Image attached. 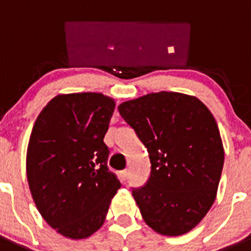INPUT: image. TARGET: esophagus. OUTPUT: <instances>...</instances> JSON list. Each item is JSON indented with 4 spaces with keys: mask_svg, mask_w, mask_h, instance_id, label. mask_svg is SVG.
I'll list each match as a JSON object with an SVG mask.
<instances>
[{
    "mask_svg": "<svg viewBox=\"0 0 251 251\" xmlns=\"http://www.w3.org/2000/svg\"><path fill=\"white\" fill-rule=\"evenodd\" d=\"M121 176H122V179H123V181H127V178L129 177V171H128V170L122 171Z\"/></svg>",
    "mask_w": 251,
    "mask_h": 251,
    "instance_id": "esophagus-1",
    "label": "esophagus"
}]
</instances>
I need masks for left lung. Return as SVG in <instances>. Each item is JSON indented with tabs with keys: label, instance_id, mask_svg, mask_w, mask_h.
<instances>
[{
	"label": "left lung",
	"instance_id": "left-lung-1",
	"mask_svg": "<svg viewBox=\"0 0 251 251\" xmlns=\"http://www.w3.org/2000/svg\"><path fill=\"white\" fill-rule=\"evenodd\" d=\"M118 110L150 154V178L132 191L143 220L158 234H186L207 214L220 182L224 147L214 115L196 97L175 92L151 93Z\"/></svg>",
	"mask_w": 251,
	"mask_h": 251
}]
</instances>
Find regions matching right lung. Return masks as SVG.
<instances>
[{
	"mask_svg": "<svg viewBox=\"0 0 251 251\" xmlns=\"http://www.w3.org/2000/svg\"><path fill=\"white\" fill-rule=\"evenodd\" d=\"M114 108L100 93L60 94L34 124L26 157L30 191L44 220L65 238L100 229L121 187L104 143Z\"/></svg>",
	"mask_w": 251,
	"mask_h": 251,
	"instance_id": "add662e5",
	"label": "right lung"
}]
</instances>
